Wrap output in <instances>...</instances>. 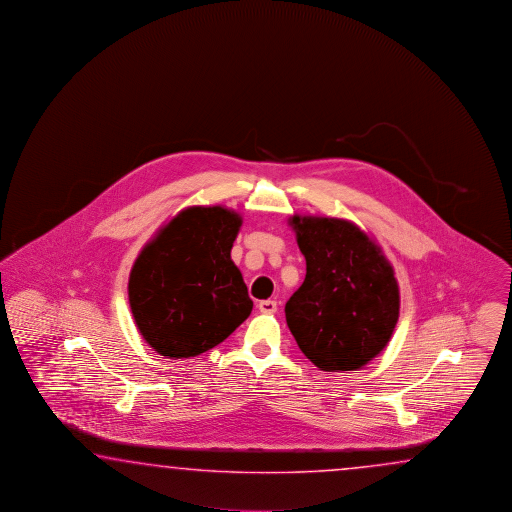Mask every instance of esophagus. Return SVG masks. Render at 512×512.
I'll list each match as a JSON object with an SVG mask.
<instances>
[{
    "mask_svg": "<svg viewBox=\"0 0 512 512\" xmlns=\"http://www.w3.org/2000/svg\"><path fill=\"white\" fill-rule=\"evenodd\" d=\"M258 309H260L261 313H265V315H272V313H276L278 304L274 300H261L260 304H258Z\"/></svg>",
    "mask_w": 512,
    "mask_h": 512,
    "instance_id": "1",
    "label": "esophagus"
}]
</instances>
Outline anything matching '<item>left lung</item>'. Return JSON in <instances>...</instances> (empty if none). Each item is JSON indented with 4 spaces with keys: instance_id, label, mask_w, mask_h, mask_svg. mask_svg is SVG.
<instances>
[{
    "instance_id": "8db88e82",
    "label": "left lung",
    "mask_w": 512,
    "mask_h": 512,
    "mask_svg": "<svg viewBox=\"0 0 512 512\" xmlns=\"http://www.w3.org/2000/svg\"><path fill=\"white\" fill-rule=\"evenodd\" d=\"M305 280L285 304L298 348L322 371H355L388 346L399 283L381 245L349 219L289 218Z\"/></svg>"
}]
</instances>
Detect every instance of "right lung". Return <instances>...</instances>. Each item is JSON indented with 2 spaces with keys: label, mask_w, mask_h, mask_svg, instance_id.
Here are the masks:
<instances>
[{
  "label": "right lung",
  "mask_w": 512,
  "mask_h": 512,
  "mask_svg": "<svg viewBox=\"0 0 512 512\" xmlns=\"http://www.w3.org/2000/svg\"><path fill=\"white\" fill-rule=\"evenodd\" d=\"M243 218L232 208H183L133 263L131 315L146 344L166 359H190L221 344L252 311L230 258Z\"/></svg>",
  "instance_id": "add662e5"
}]
</instances>
